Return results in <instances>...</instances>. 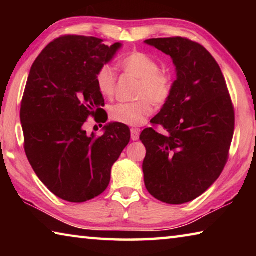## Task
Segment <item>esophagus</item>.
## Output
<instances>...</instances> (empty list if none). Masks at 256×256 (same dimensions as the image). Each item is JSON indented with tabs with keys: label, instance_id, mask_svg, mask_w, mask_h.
I'll return each mask as SVG.
<instances>
[{
	"label": "esophagus",
	"instance_id": "1",
	"mask_svg": "<svg viewBox=\"0 0 256 256\" xmlns=\"http://www.w3.org/2000/svg\"><path fill=\"white\" fill-rule=\"evenodd\" d=\"M140 130L138 128H131V138L133 141L138 140V136H140Z\"/></svg>",
	"mask_w": 256,
	"mask_h": 256
}]
</instances>
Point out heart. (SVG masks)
Returning a JSON list of instances; mask_svg holds the SVG:
<instances>
[{"instance_id": "obj_1", "label": "heart", "mask_w": 256, "mask_h": 256, "mask_svg": "<svg viewBox=\"0 0 256 256\" xmlns=\"http://www.w3.org/2000/svg\"><path fill=\"white\" fill-rule=\"evenodd\" d=\"M125 73L138 79L134 96L138 100L120 102L110 107L112 120L130 126L144 124L154 112V106L162 107L172 96L174 80L170 72L160 70L159 63L144 52H132L120 60ZM96 86L104 97L112 98L118 86V76L110 64H102L96 73Z\"/></svg>"}]
</instances>
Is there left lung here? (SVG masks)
I'll list each match as a JSON object with an SVG mask.
<instances>
[{
    "instance_id": "1",
    "label": "left lung",
    "mask_w": 256,
    "mask_h": 256,
    "mask_svg": "<svg viewBox=\"0 0 256 256\" xmlns=\"http://www.w3.org/2000/svg\"><path fill=\"white\" fill-rule=\"evenodd\" d=\"M146 44L170 55L177 79L172 96L140 138L146 149L144 184L157 200L183 204L218 180L229 157L235 110L220 66L204 47L185 37L152 38Z\"/></svg>"
}]
</instances>
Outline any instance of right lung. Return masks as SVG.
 <instances>
[{"label": "right lung", "instance_id": "add662e5", "mask_svg": "<svg viewBox=\"0 0 256 256\" xmlns=\"http://www.w3.org/2000/svg\"><path fill=\"white\" fill-rule=\"evenodd\" d=\"M120 47L96 37L64 34L50 42L30 68L20 110L24 151L38 178L62 200L81 203L100 196L130 142L124 124L107 125L100 136H86L84 128L90 118L107 120L94 78Z\"/></svg>", "mask_w": 256, "mask_h": 256}]
</instances>
